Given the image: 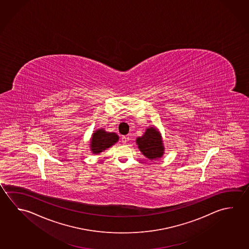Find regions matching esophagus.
<instances>
[{
  "mask_svg": "<svg viewBox=\"0 0 249 249\" xmlns=\"http://www.w3.org/2000/svg\"><path fill=\"white\" fill-rule=\"evenodd\" d=\"M130 140V137H129V135H126V136H123V138H122V141H123V143H126L128 141Z\"/></svg>",
  "mask_w": 249,
  "mask_h": 249,
  "instance_id": "1",
  "label": "esophagus"
}]
</instances>
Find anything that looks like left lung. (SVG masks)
<instances>
[{
	"label": "left lung",
	"mask_w": 249,
	"mask_h": 249,
	"mask_svg": "<svg viewBox=\"0 0 249 249\" xmlns=\"http://www.w3.org/2000/svg\"><path fill=\"white\" fill-rule=\"evenodd\" d=\"M136 144L140 151L150 160L161 158L164 154V145L161 133L156 126L148 127L142 136L137 137Z\"/></svg>",
	"instance_id": "1"
}]
</instances>
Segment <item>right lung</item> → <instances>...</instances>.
<instances>
[{"label": "right lung", "mask_w": 249, "mask_h": 249, "mask_svg": "<svg viewBox=\"0 0 249 249\" xmlns=\"http://www.w3.org/2000/svg\"><path fill=\"white\" fill-rule=\"evenodd\" d=\"M119 141V135L114 132H107L104 128H99L92 133L90 140V150L98 155L109 148Z\"/></svg>", "instance_id": "add662e5"}]
</instances>
